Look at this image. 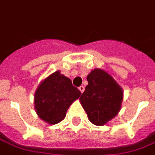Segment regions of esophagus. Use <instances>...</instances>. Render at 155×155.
<instances>
[{
    "label": "esophagus",
    "instance_id": "34e87169",
    "mask_svg": "<svg viewBox=\"0 0 155 155\" xmlns=\"http://www.w3.org/2000/svg\"><path fill=\"white\" fill-rule=\"evenodd\" d=\"M78 89H79V91H80L82 93L83 91H84V89H85L84 86H80V87H78Z\"/></svg>",
    "mask_w": 155,
    "mask_h": 155
}]
</instances>
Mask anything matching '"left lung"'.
<instances>
[{
	"label": "left lung",
	"instance_id": "left-lung-1",
	"mask_svg": "<svg viewBox=\"0 0 155 155\" xmlns=\"http://www.w3.org/2000/svg\"><path fill=\"white\" fill-rule=\"evenodd\" d=\"M88 85L80 97L89 120L103 126L117 114L123 101V90L112 77L95 68L87 78Z\"/></svg>",
	"mask_w": 155,
	"mask_h": 155
}]
</instances>
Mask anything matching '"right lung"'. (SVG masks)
I'll list each match as a JSON object with an SVG mask.
<instances>
[{
	"label": "right lung",
	"mask_w": 155,
	"mask_h": 155,
	"mask_svg": "<svg viewBox=\"0 0 155 155\" xmlns=\"http://www.w3.org/2000/svg\"><path fill=\"white\" fill-rule=\"evenodd\" d=\"M81 94L70 79L56 71L47 77L36 91L37 114L46 123L56 124L64 118L68 107Z\"/></svg>",
	"instance_id": "right-lung-1"
}]
</instances>
